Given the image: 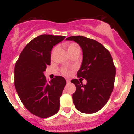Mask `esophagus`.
Instances as JSON below:
<instances>
[{
  "instance_id": "1",
  "label": "esophagus",
  "mask_w": 134,
  "mask_h": 134,
  "mask_svg": "<svg viewBox=\"0 0 134 134\" xmlns=\"http://www.w3.org/2000/svg\"><path fill=\"white\" fill-rule=\"evenodd\" d=\"M66 81H67V83H68V84H69V83L70 82V80L69 79H66Z\"/></svg>"
}]
</instances>
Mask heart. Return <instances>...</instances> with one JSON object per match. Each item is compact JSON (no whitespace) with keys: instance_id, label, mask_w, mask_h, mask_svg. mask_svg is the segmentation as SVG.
Returning a JSON list of instances; mask_svg holds the SVG:
<instances>
[{"instance_id":"obj_1","label":"heart","mask_w":134,"mask_h":134,"mask_svg":"<svg viewBox=\"0 0 134 134\" xmlns=\"http://www.w3.org/2000/svg\"><path fill=\"white\" fill-rule=\"evenodd\" d=\"M58 47H56L53 48V51L52 53V56L53 57L54 55L56 53V52L57 51ZM66 49H67V51L68 52L69 55H71L74 53H79L80 52V48L79 45L76 43H70L67 44L66 45ZM62 73L65 76H68L70 74V72L68 69L67 68H63L62 69Z\"/></svg>"}]
</instances>
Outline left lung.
Returning a JSON list of instances; mask_svg holds the SVG:
<instances>
[{
    "mask_svg": "<svg viewBox=\"0 0 134 134\" xmlns=\"http://www.w3.org/2000/svg\"><path fill=\"white\" fill-rule=\"evenodd\" d=\"M66 40L74 41L82 50L83 59L78 70V77L86 79L82 84L81 79H72L76 87L72 95L75 107L84 113H94L105 105L111 96L116 68L110 52L100 43L82 36H72Z\"/></svg>",
    "mask_w": 134,
    "mask_h": 134,
    "instance_id": "8db88e82",
    "label": "left lung"
}]
</instances>
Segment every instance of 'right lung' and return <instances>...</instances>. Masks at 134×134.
I'll return each instance as SVG.
<instances>
[{"label": "right lung", "mask_w": 134, "mask_h": 134, "mask_svg": "<svg viewBox=\"0 0 134 134\" xmlns=\"http://www.w3.org/2000/svg\"><path fill=\"white\" fill-rule=\"evenodd\" d=\"M65 36L40 35L26 44L14 68V85L21 102L32 114L48 118L57 113L65 78L55 76L47 82L43 72L50 65L53 46Z\"/></svg>", "instance_id": "obj_1"}]
</instances>
